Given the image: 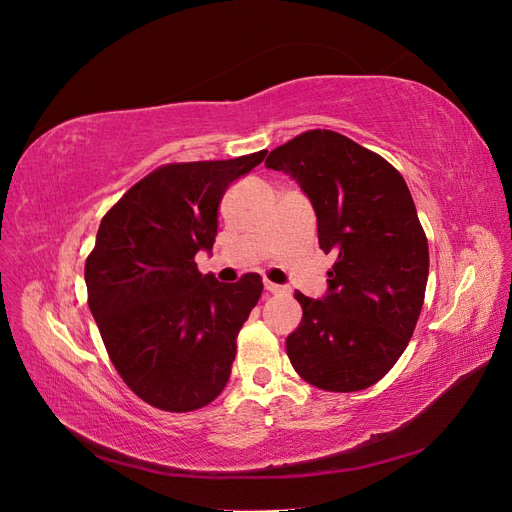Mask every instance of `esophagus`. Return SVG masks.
Wrapping results in <instances>:
<instances>
[{
  "label": "esophagus",
  "mask_w": 512,
  "mask_h": 512,
  "mask_svg": "<svg viewBox=\"0 0 512 512\" xmlns=\"http://www.w3.org/2000/svg\"><path fill=\"white\" fill-rule=\"evenodd\" d=\"M265 290L267 292H271V294H277V292H284V286H280V284H273V282H265Z\"/></svg>",
  "instance_id": "obj_1"
}]
</instances>
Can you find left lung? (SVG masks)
Returning a JSON list of instances; mask_svg holds the SVG:
<instances>
[{"mask_svg": "<svg viewBox=\"0 0 512 512\" xmlns=\"http://www.w3.org/2000/svg\"><path fill=\"white\" fill-rule=\"evenodd\" d=\"M297 179L318 218V243L337 256L329 292L309 299L286 339L297 374L322 391L382 380L404 354L425 301L429 247L399 170L333 130H307L269 153Z\"/></svg>", "mask_w": 512, "mask_h": 512, "instance_id": "obj_1", "label": "left lung"}]
</instances>
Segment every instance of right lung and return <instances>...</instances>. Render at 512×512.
Returning a JSON list of instances; mask_svg holds the SVG:
<instances>
[{"label": "right lung", "mask_w": 512, "mask_h": 512, "mask_svg": "<svg viewBox=\"0 0 512 512\" xmlns=\"http://www.w3.org/2000/svg\"><path fill=\"white\" fill-rule=\"evenodd\" d=\"M265 156L164 164L100 222L85 260L87 303L121 380L153 408H205L230 378L262 277L222 284L200 275L194 256L211 252L228 185Z\"/></svg>", "instance_id": "1"}]
</instances>
